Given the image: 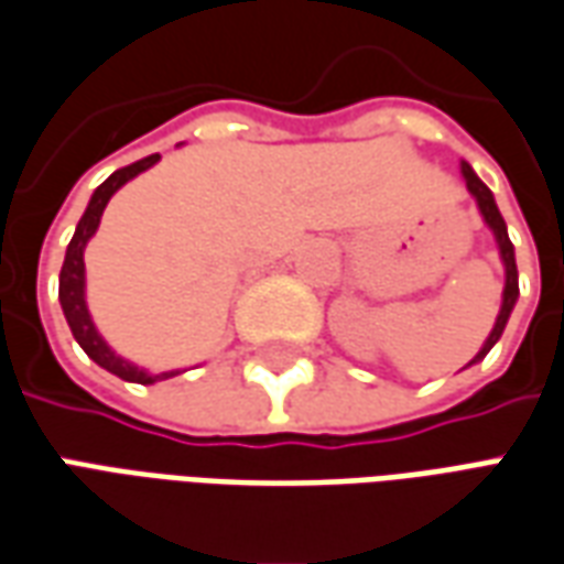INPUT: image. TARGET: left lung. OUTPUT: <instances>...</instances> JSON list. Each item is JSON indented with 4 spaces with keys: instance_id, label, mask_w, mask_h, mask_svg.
<instances>
[{
    "instance_id": "1",
    "label": "left lung",
    "mask_w": 564,
    "mask_h": 564,
    "mask_svg": "<svg viewBox=\"0 0 564 564\" xmlns=\"http://www.w3.org/2000/svg\"><path fill=\"white\" fill-rule=\"evenodd\" d=\"M460 174H464V181H467L469 193H473V199L479 205V212H482L485 224L491 227L497 239V248H500V260H503V270H507V282H503V304H500V313H497V322L491 334H488V340L482 344V349L476 352V359L469 365H476L479 359L488 356V349L495 347L497 340H500V334L507 328V319H510L512 306H516V297H519V270H516V251H512V242L510 236H507V224H503V217L497 212V202L491 196V189L479 181V174L469 169L467 162H460Z\"/></svg>"
}]
</instances>
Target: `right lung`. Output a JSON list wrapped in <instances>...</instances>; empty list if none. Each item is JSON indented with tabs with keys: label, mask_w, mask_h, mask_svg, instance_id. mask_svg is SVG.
<instances>
[{
	"label": "right lung",
	"mask_w": 564,
	"mask_h": 564,
	"mask_svg": "<svg viewBox=\"0 0 564 564\" xmlns=\"http://www.w3.org/2000/svg\"><path fill=\"white\" fill-rule=\"evenodd\" d=\"M156 156H147L141 162H131L126 169L112 171L110 177L104 181V184L97 186L95 196L88 202V208H85V215L76 224V232H73V239L67 245V258H64V267H61V289H57V297H61V306H64V316H67V325L73 337H76V344H79L85 352H88V359H95L100 368H107L110 375L122 380H131V383H156V380L174 378L177 371H162V375H150L147 368H138L134 362H128L122 356H116V349L97 334L95 322H91V313H88V304H85V245L88 239L95 236L97 224H100V215H104V208H107V202L112 199V193L119 189V186H126L131 177H138L141 171H147L150 165H156Z\"/></svg>",
	"instance_id": "obj_1"
}]
</instances>
